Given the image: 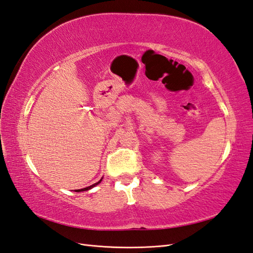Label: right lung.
Wrapping results in <instances>:
<instances>
[{
  "instance_id": "right-lung-1",
  "label": "right lung",
  "mask_w": 253,
  "mask_h": 253,
  "mask_svg": "<svg viewBox=\"0 0 253 253\" xmlns=\"http://www.w3.org/2000/svg\"><path fill=\"white\" fill-rule=\"evenodd\" d=\"M102 179V178H101ZM101 179L99 180V182H97V183H95V184H93L92 186H89V187H86V188H83V189H78V190H76V191H78V192H79V191H85V190H88V189H90V188H93V187H95L96 185H98L100 182H101Z\"/></svg>"
}]
</instances>
